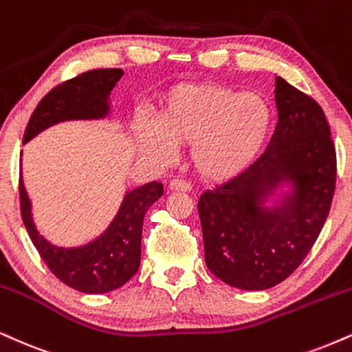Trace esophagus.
<instances>
[{
	"label": "esophagus",
	"instance_id": "34e87169",
	"mask_svg": "<svg viewBox=\"0 0 352 352\" xmlns=\"http://www.w3.org/2000/svg\"><path fill=\"white\" fill-rule=\"evenodd\" d=\"M168 188L177 190V192H190V190H192L190 184H187V182H184V180H179V179L170 180V184H168Z\"/></svg>",
	"mask_w": 352,
	"mask_h": 352
}]
</instances>
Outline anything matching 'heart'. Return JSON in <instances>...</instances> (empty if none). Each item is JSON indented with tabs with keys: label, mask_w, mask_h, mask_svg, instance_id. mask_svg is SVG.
Instances as JSON below:
<instances>
[{
	"label": "heart",
	"mask_w": 352,
	"mask_h": 352,
	"mask_svg": "<svg viewBox=\"0 0 352 352\" xmlns=\"http://www.w3.org/2000/svg\"><path fill=\"white\" fill-rule=\"evenodd\" d=\"M272 124L267 100L259 93L219 85H180L165 95L157 121L135 124V141L159 164L173 157V146L188 144V160L205 180L239 175L256 160Z\"/></svg>",
	"instance_id": "b5f03b06"
}]
</instances>
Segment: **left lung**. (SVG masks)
Instances as JSON below:
<instances>
[{
	"mask_svg": "<svg viewBox=\"0 0 352 352\" xmlns=\"http://www.w3.org/2000/svg\"><path fill=\"white\" fill-rule=\"evenodd\" d=\"M278 121L267 149L226 184L198 200L206 267L243 290L285 280L318 239L336 185V151L323 109L275 77ZM291 192L265 203L278 186Z\"/></svg>",
	"mask_w": 352,
	"mask_h": 352,
	"instance_id": "obj_1",
	"label": "left lung"
}]
</instances>
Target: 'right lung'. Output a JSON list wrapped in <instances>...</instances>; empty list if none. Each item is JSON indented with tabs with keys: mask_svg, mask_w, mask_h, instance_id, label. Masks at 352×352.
<instances>
[{
	"mask_svg": "<svg viewBox=\"0 0 352 352\" xmlns=\"http://www.w3.org/2000/svg\"><path fill=\"white\" fill-rule=\"evenodd\" d=\"M122 75L124 72L121 69H98L57 85L34 109L23 142L31 141L57 122L107 118L109 93ZM162 193L164 187L159 182L131 190L103 234L78 248H58L37 231L23 173H19L21 214L29 238L50 272L65 285L83 294H107L116 290L138 272L141 265L144 217Z\"/></svg>",
	"mask_w": 352,
	"mask_h": 352,
	"instance_id": "obj_1",
	"label": "right lung"
}]
</instances>
